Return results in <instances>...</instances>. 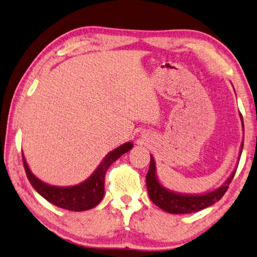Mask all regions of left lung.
<instances>
[{
	"label": "left lung",
	"mask_w": 257,
	"mask_h": 257,
	"mask_svg": "<svg viewBox=\"0 0 257 257\" xmlns=\"http://www.w3.org/2000/svg\"><path fill=\"white\" fill-rule=\"evenodd\" d=\"M235 91V90H234ZM240 121H241V128L244 130V122H242V116L239 113ZM242 146H244V142L241 143L239 148V155H238V162L242 152ZM238 165V164H237ZM236 173V169L232 171L230 176L223 182V184L219 186V188L214 189L212 191H209L206 193H181L176 192V191H172L170 189L165 188L164 185L161 183L160 179L157 176V170H156V163L154 157L151 155V164H149L148 173L146 176V184H147V191L152 201L156 204L158 208L164 210V211L173 214H184V213H192L198 212L200 210L206 209L213 203H216L222 198V195L228 189V185L230 184Z\"/></svg>",
	"instance_id": "8db88e82"
}]
</instances>
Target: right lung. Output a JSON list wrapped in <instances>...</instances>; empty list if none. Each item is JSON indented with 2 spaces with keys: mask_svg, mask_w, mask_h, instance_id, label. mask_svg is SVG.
I'll list each match as a JSON object with an SVG mask.
<instances>
[{
  "mask_svg": "<svg viewBox=\"0 0 257 257\" xmlns=\"http://www.w3.org/2000/svg\"><path fill=\"white\" fill-rule=\"evenodd\" d=\"M134 147L133 143H124L121 146L106 154L100 165L90 177L81 183L69 186H57L46 183L32 173L29 165L22 154L23 165L31 185L41 197L59 208L71 211H85L96 207L104 197V177L110 165L124 153Z\"/></svg>",
  "mask_w": 257,
  "mask_h": 257,
  "instance_id": "obj_1",
  "label": "right lung"
}]
</instances>
